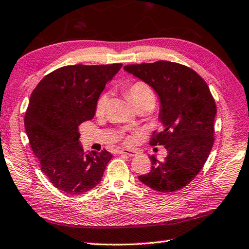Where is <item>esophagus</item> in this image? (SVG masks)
<instances>
[{"label": "esophagus", "mask_w": 249, "mask_h": 249, "mask_svg": "<svg viewBox=\"0 0 249 249\" xmlns=\"http://www.w3.org/2000/svg\"><path fill=\"white\" fill-rule=\"evenodd\" d=\"M118 154L120 155H126L129 157H133V156H136V151L134 150H128V149H121L118 151Z\"/></svg>", "instance_id": "1"}]
</instances>
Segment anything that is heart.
<instances>
[{
	"label": "heart",
	"instance_id": "1",
	"mask_svg": "<svg viewBox=\"0 0 249 249\" xmlns=\"http://www.w3.org/2000/svg\"><path fill=\"white\" fill-rule=\"evenodd\" d=\"M126 94L129 95L131 99L132 103L134 104L135 108L138 109L140 107H147L153 109L157 102V96L154 89L150 87L149 85L143 82H136L132 84L130 87L126 89ZM108 104V95L107 93H102L100 96L98 101H96V106H95V113L96 115H103L107 107ZM120 139L124 141L125 144H131L132 142L135 139V133H120L119 134Z\"/></svg>",
	"mask_w": 249,
	"mask_h": 249
}]
</instances>
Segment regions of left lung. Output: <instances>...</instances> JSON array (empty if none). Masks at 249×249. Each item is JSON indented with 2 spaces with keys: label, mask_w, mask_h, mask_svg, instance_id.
<instances>
[{
  "label": "left lung",
  "mask_w": 249,
  "mask_h": 249,
  "mask_svg": "<svg viewBox=\"0 0 249 249\" xmlns=\"http://www.w3.org/2000/svg\"><path fill=\"white\" fill-rule=\"evenodd\" d=\"M124 69L159 95L163 129L154 132L149 144L164 145L167 150L164 161L150 156L151 170L139 179L163 194L184 188L202 170L215 141L217 107L209 86L196 71L170 61L128 64Z\"/></svg>",
  "instance_id": "8db88e82"
}]
</instances>
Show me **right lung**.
<instances>
[{"label":"right lung","instance_id":"add662e5","mask_svg":"<svg viewBox=\"0 0 249 249\" xmlns=\"http://www.w3.org/2000/svg\"><path fill=\"white\" fill-rule=\"evenodd\" d=\"M121 67L67 65L45 76L30 96L25 132L43 173L61 191L79 195L102 179L113 155L85 153L78 126L94 117L96 101Z\"/></svg>","mask_w":249,"mask_h":249}]
</instances>
